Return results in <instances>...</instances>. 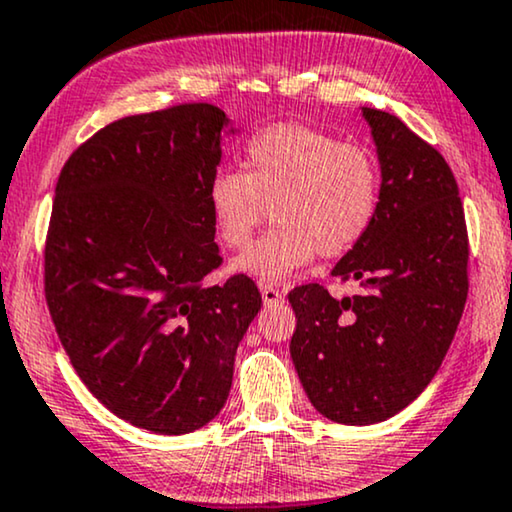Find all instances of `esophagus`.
<instances>
[{
  "label": "esophagus",
  "mask_w": 512,
  "mask_h": 512,
  "mask_svg": "<svg viewBox=\"0 0 512 512\" xmlns=\"http://www.w3.org/2000/svg\"><path fill=\"white\" fill-rule=\"evenodd\" d=\"M261 296H263V303L265 305H275V303H282L284 301L282 291L277 289V287H272V284H263Z\"/></svg>",
  "instance_id": "esophagus-1"
}]
</instances>
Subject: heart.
Segmentation results:
<instances>
[{"label": "heart", "mask_w": 512, "mask_h": 512, "mask_svg": "<svg viewBox=\"0 0 512 512\" xmlns=\"http://www.w3.org/2000/svg\"><path fill=\"white\" fill-rule=\"evenodd\" d=\"M242 167L214 174L207 204L216 237L230 249H242L272 207L275 228L230 265L258 282L287 280L317 254H348L374 223L381 174L360 143L305 124H272L247 143Z\"/></svg>", "instance_id": "heart-1"}]
</instances>
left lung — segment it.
<instances>
[{"mask_svg":"<svg viewBox=\"0 0 512 512\" xmlns=\"http://www.w3.org/2000/svg\"><path fill=\"white\" fill-rule=\"evenodd\" d=\"M362 115L381 164V197L364 240L331 275L364 291H289V350L305 395L345 426L386 421L426 390L468 298V230L449 164L390 112Z\"/></svg>","mask_w":512,"mask_h":512,"instance_id":"left-lung-1","label":"left lung"}]
</instances>
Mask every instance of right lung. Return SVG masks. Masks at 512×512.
Instances as JSON below:
<instances>
[{
	"label": "right lung",
	"mask_w": 512,
	"mask_h": 512,
	"mask_svg": "<svg viewBox=\"0 0 512 512\" xmlns=\"http://www.w3.org/2000/svg\"><path fill=\"white\" fill-rule=\"evenodd\" d=\"M228 117L211 103L117 119L58 176L44 294L65 353L112 414L159 435L207 426L261 294L221 265L207 188ZM235 134V129H230Z\"/></svg>",
	"instance_id": "right-lung-1"
}]
</instances>
